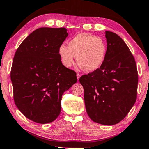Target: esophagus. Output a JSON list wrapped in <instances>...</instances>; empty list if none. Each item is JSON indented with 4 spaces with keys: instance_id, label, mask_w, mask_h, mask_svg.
<instances>
[{
    "instance_id": "34e87169",
    "label": "esophagus",
    "mask_w": 149,
    "mask_h": 149,
    "mask_svg": "<svg viewBox=\"0 0 149 149\" xmlns=\"http://www.w3.org/2000/svg\"><path fill=\"white\" fill-rule=\"evenodd\" d=\"M77 80H79L80 77V74H79V73H77Z\"/></svg>"
}]
</instances>
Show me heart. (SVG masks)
Masks as SVG:
<instances>
[{
  "label": "heart",
  "mask_w": 149,
  "mask_h": 149,
  "mask_svg": "<svg viewBox=\"0 0 149 149\" xmlns=\"http://www.w3.org/2000/svg\"><path fill=\"white\" fill-rule=\"evenodd\" d=\"M107 53V45L101 37L87 33H79L70 39L67 47L62 45L58 54L63 65L70 68L77 62L82 69L93 72L104 63Z\"/></svg>",
  "instance_id": "heart-1"
}]
</instances>
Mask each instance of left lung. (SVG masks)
I'll list each match as a JSON object with an SVG mask.
<instances>
[{
	"instance_id": "1",
	"label": "left lung",
	"mask_w": 149,
	"mask_h": 149,
	"mask_svg": "<svg viewBox=\"0 0 149 149\" xmlns=\"http://www.w3.org/2000/svg\"><path fill=\"white\" fill-rule=\"evenodd\" d=\"M107 53L99 69L84 75L86 111L93 122L112 125L125 117L137 99L138 73L134 56L116 33L106 31Z\"/></svg>"
}]
</instances>
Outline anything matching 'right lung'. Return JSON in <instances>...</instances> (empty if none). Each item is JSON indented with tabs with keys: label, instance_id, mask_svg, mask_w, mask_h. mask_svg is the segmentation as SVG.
I'll return each instance as SVG.
<instances>
[{
	"label": "right lung",
	"instance_id": "add662e5",
	"mask_svg": "<svg viewBox=\"0 0 149 149\" xmlns=\"http://www.w3.org/2000/svg\"><path fill=\"white\" fill-rule=\"evenodd\" d=\"M68 35L64 27L37 29L15 54L10 72L15 104L35 122L56 120L63 92L77 82L76 73L62 64L58 54Z\"/></svg>",
	"mask_w": 149,
	"mask_h": 149
}]
</instances>
